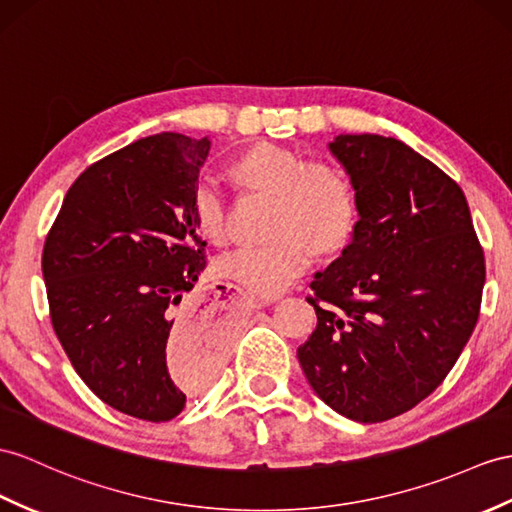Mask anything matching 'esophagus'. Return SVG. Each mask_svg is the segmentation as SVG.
<instances>
[{"instance_id":"34e87169","label":"esophagus","mask_w":512,"mask_h":512,"mask_svg":"<svg viewBox=\"0 0 512 512\" xmlns=\"http://www.w3.org/2000/svg\"><path fill=\"white\" fill-rule=\"evenodd\" d=\"M252 304H254L256 308H263V306H269V304H273V299H263V297H254V299H252Z\"/></svg>"}]
</instances>
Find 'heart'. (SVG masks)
Masks as SVG:
<instances>
[{"mask_svg": "<svg viewBox=\"0 0 512 512\" xmlns=\"http://www.w3.org/2000/svg\"><path fill=\"white\" fill-rule=\"evenodd\" d=\"M247 186L276 197L267 236L260 245H239L217 260L223 278L249 293L273 297L313 265L315 254L341 249L354 232L356 199L350 182L326 165H313L302 154L263 145L243 154L234 165ZM193 215L208 241L230 236V189L223 173L208 167L193 186Z\"/></svg>", "mask_w": 512, "mask_h": 512, "instance_id": "1", "label": "heart"}]
</instances>
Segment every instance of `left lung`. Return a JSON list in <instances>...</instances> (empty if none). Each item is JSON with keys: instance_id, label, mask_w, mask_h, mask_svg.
I'll return each mask as SVG.
<instances>
[{"instance_id": "left-lung-1", "label": "left lung", "mask_w": 512, "mask_h": 512, "mask_svg": "<svg viewBox=\"0 0 512 512\" xmlns=\"http://www.w3.org/2000/svg\"><path fill=\"white\" fill-rule=\"evenodd\" d=\"M330 154L350 176L352 241L310 289L317 328L297 358L319 400L378 423L439 386L476 328L484 254L465 193L413 147L339 134Z\"/></svg>"}]
</instances>
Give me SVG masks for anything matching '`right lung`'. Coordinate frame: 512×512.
Masks as SVG:
<instances>
[{
  "label": "right lung",
  "instance_id": "1",
  "mask_svg": "<svg viewBox=\"0 0 512 512\" xmlns=\"http://www.w3.org/2000/svg\"><path fill=\"white\" fill-rule=\"evenodd\" d=\"M208 152V136L162 132L97 160L43 247L62 350L99 400L143 421L178 417L230 350L228 328L186 302L206 267L193 186Z\"/></svg>",
  "mask_w": 512,
  "mask_h": 512
}]
</instances>
